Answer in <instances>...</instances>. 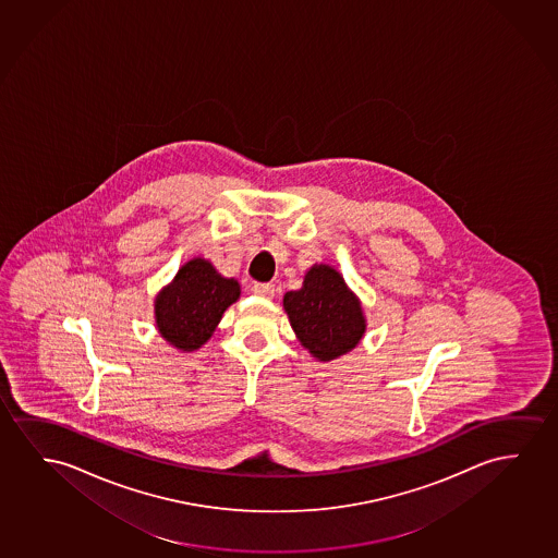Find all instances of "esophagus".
<instances>
[{
	"mask_svg": "<svg viewBox=\"0 0 558 558\" xmlns=\"http://www.w3.org/2000/svg\"><path fill=\"white\" fill-rule=\"evenodd\" d=\"M251 290H253V293H255V295H258V298H267V300H270V298H275V286H272V283H253V288H251Z\"/></svg>",
	"mask_w": 558,
	"mask_h": 558,
	"instance_id": "esophagus-1",
	"label": "esophagus"
}]
</instances>
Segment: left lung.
Here are the masks:
<instances>
[{"label": "left lung", "mask_w": 558, "mask_h": 558, "mask_svg": "<svg viewBox=\"0 0 558 558\" xmlns=\"http://www.w3.org/2000/svg\"><path fill=\"white\" fill-rule=\"evenodd\" d=\"M283 308L301 345L320 361L348 353L363 338V308L328 265L311 268L303 288L283 295Z\"/></svg>", "instance_id": "8db88e82"}]
</instances>
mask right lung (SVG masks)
<instances>
[{"label": "right lung", "instance_id": "add662e5", "mask_svg": "<svg viewBox=\"0 0 558 558\" xmlns=\"http://www.w3.org/2000/svg\"><path fill=\"white\" fill-rule=\"evenodd\" d=\"M238 298L240 283L222 278L209 260L194 258L178 270L174 282L155 301L157 328L174 348L194 351L209 340Z\"/></svg>", "mask_w": 558, "mask_h": 558}]
</instances>
